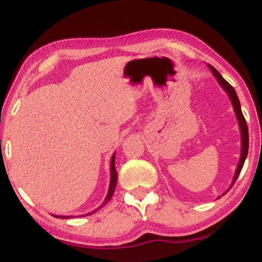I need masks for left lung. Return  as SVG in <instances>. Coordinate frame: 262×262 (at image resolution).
I'll return each mask as SVG.
<instances>
[{"mask_svg":"<svg viewBox=\"0 0 262 262\" xmlns=\"http://www.w3.org/2000/svg\"><path fill=\"white\" fill-rule=\"evenodd\" d=\"M208 68H209V70L212 71V74L214 75L215 79H217L219 85L222 86V89H223L224 91L227 92V95L229 96V98H230V101H231V104H233V108H234V112H235V116H236V119H237V124H239L240 137H242V151H240L239 164H237L235 173H234L233 182H231V185H230V187H231V186L234 185V182L236 181V179H237V176H239L240 171H242L243 166H244V162H245L246 156H248V150H249L248 125H246V121H245L244 116H243L242 107H240V102H239V98H237V95H236L235 90L233 89V86H231L229 82H227V81L223 79V76H222V75L219 74L218 71L215 70V69L213 68L212 65H208ZM230 187H229V189H230ZM219 197H221V196H219Z\"/></svg>","mask_w":262,"mask_h":262,"instance_id":"8db88e82","label":"left lung"}]
</instances>
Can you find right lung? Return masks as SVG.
Instances as JSON below:
<instances>
[{"instance_id": "obj_1", "label": "right lung", "mask_w": 262, "mask_h": 262, "mask_svg": "<svg viewBox=\"0 0 262 262\" xmlns=\"http://www.w3.org/2000/svg\"><path fill=\"white\" fill-rule=\"evenodd\" d=\"M114 159H116V154L112 155V159H111V181H110V188H108V193L106 198H104V201L102 202V204L98 208H96L95 210H92V212L87 213V214H82V215H79V217H86V215H90V214H93L95 212H97L98 209H101L102 207L106 206L108 201L111 200L113 196V192H114V188H116V185H117V179H118V176H117V170H116V164H114ZM54 217L56 218H70V215H54Z\"/></svg>"}]
</instances>
